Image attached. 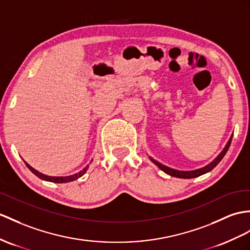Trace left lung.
<instances>
[{
	"mask_svg": "<svg viewBox=\"0 0 250 250\" xmlns=\"http://www.w3.org/2000/svg\"><path fill=\"white\" fill-rule=\"evenodd\" d=\"M231 140H232V135H231V137H230V139H229V141L227 142L226 146H225L224 149L221 151V154L218 155L214 160H213L212 162H210V163L208 164V166H206V167H202V168L194 169V171H178V169H174V168H171V167H166V166H163V164H161V163H159L158 161L154 160L153 158L149 157V159H150L151 161H153L158 167H159L160 169H162V171H163L164 173L171 175V176H173V177L185 178V179L195 178V177H198V176H200V175H204V174H206V173H208V172L212 171V169L214 168V167L217 166V164L221 162V160L223 159L224 156L226 155V153H227V150H228L229 146H230V144H231Z\"/></svg>",
	"mask_w": 250,
	"mask_h": 250,
	"instance_id": "left-lung-1",
	"label": "left lung"
}]
</instances>
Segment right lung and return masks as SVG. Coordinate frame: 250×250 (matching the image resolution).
<instances>
[{
	"label": "right lung",
	"instance_id": "add662e5",
	"mask_svg": "<svg viewBox=\"0 0 250 250\" xmlns=\"http://www.w3.org/2000/svg\"><path fill=\"white\" fill-rule=\"evenodd\" d=\"M25 164H26V167L30 169V171H32L36 176H37V177H39V178L42 179V180H45V181L55 182V184H64V182L74 181V180L78 179L79 177H82V176L87 172V169H88V167H89V166H87L86 167H84V168L83 169V171L78 172V173H76V174H74V175H71V176H64V177H53V176H46V175L42 174V173H40V172H38V171H36L35 168H33V167H30L29 164H27L26 162H25Z\"/></svg>",
	"mask_w": 250,
	"mask_h": 250
}]
</instances>
